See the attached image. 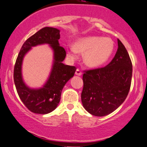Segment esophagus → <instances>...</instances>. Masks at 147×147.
I'll list each match as a JSON object with an SVG mask.
<instances>
[{"mask_svg": "<svg viewBox=\"0 0 147 147\" xmlns=\"http://www.w3.org/2000/svg\"><path fill=\"white\" fill-rule=\"evenodd\" d=\"M75 74L76 76H81L82 75V72H81V71L80 70V69H76V73H75Z\"/></svg>", "mask_w": 147, "mask_h": 147, "instance_id": "1", "label": "esophagus"}]
</instances>
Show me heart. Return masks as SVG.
Instances as JSON below:
<instances>
[{
	"instance_id": "1",
	"label": "heart",
	"mask_w": 147,
	"mask_h": 147,
	"mask_svg": "<svg viewBox=\"0 0 147 147\" xmlns=\"http://www.w3.org/2000/svg\"><path fill=\"white\" fill-rule=\"evenodd\" d=\"M113 41L110 38L90 36L78 39L68 51V55L75 59L78 52L84 53L83 61L87 66L98 67L105 64L114 51Z\"/></svg>"
}]
</instances>
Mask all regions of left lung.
<instances>
[{"instance_id":"obj_1","label":"left lung","mask_w":147,"mask_h":147,"mask_svg":"<svg viewBox=\"0 0 147 147\" xmlns=\"http://www.w3.org/2000/svg\"><path fill=\"white\" fill-rule=\"evenodd\" d=\"M117 43V51L108 65L85 71L82 76V105L94 116H105L117 109L130 90L132 62L126 48L119 39Z\"/></svg>"}]
</instances>
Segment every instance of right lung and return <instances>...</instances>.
Instances as JSON below:
<instances>
[{"label":"right lung","mask_w":147,"mask_h":147,"mask_svg":"<svg viewBox=\"0 0 147 147\" xmlns=\"http://www.w3.org/2000/svg\"><path fill=\"white\" fill-rule=\"evenodd\" d=\"M60 30L45 27L28 38L21 47L14 69V81L19 98L29 110L36 114L51 113L58 105L61 93L65 84L74 76L76 69L73 66L62 63L66 51L60 47ZM48 44L54 53V60L49 78L39 88H32L24 82L22 75V65L24 55L37 45Z\"/></svg>","instance_id":"1"}]
</instances>
